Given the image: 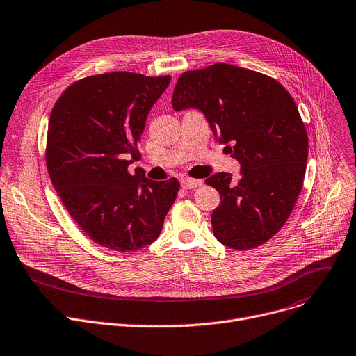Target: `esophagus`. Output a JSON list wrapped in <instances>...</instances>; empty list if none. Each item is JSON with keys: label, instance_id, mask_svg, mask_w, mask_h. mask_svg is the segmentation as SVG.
Returning <instances> with one entry per match:
<instances>
[{"label": "esophagus", "instance_id": "34e87169", "mask_svg": "<svg viewBox=\"0 0 356 356\" xmlns=\"http://www.w3.org/2000/svg\"><path fill=\"white\" fill-rule=\"evenodd\" d=\"M181 187L188 190V188H196V187H200L203 184L202 180H196V179H188V177H183L181 180Z\"/></svg>", "mask_w": 356, "mask_h": 356}]
</instances>
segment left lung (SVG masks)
Returning a JSON list of instances; mask_svg holds the SVG:
<instances>
[{"mask_svg": "<svg viewBox=\"0 0 356 356\" xmlns=\"http://www.w3.org/2000/svg\"><path fill=\"white\" fill-rule=\"evenodd\" d=\"M172 106L200 109L241 165L238 180L225 172L206 180L221 199L211 214L216 238L234 250L267 243L288 220L305 177L308 136L293 96L268 75L218 62L181 74Z\"/></svg>", "mask_w": 356, "mask_h": 356, "instance_id": "obj_1", "label": "left lung"}]
</instances>
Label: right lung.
<instances>
[{
	"label": "right lung",
	"instance_id": "obj_1",
	"mask_svg": "<svg viewBox=\"0 0 356 356\" xmlns=\"http://www.w3.org/2000/svg\"><path fill=\"white\" fill-rule=\"evenodd\" d=\"M170 75H90L70 85L52 108L45 160L62 204L86 236L118 252L152 244L176 200L180 183L146 179L127 166L153 104ZM133 157L132 161L127 158Z\"/></svg>",
	"mask_w": 356,
	"mask_h": 356
}]
</instances>
